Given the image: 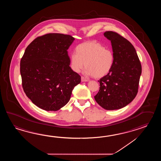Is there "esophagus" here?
Returning a JSON list of instances; mask_svg holds the SVG:
<instances>
[{
  "instance_id": "34e87169",
  "label": "esophagus",
  "mask_w": 161,
  "mask_h": 161,
  "mask_svg": "<svg viewBox=\"0 0 161 161\" xmlns=\"http://www.w3.org/2000/svg\"><path fill=\"white\" fill-rule=\"evenodd\" d=\"M81 81H82V82H87L88 80L85 78L84 77L82 76V77H81Z\"/></svg>"
}]
</instances>
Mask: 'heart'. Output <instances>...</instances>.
Wrapping results in <instances>:
<instances>
[{
	"label": "heart",
	"instance_id": "1",
	"mask_svg": "<svg viewBox=\"0 0 161 161\" xmlns=\"http://www.w3.org/2000/svg\"><path fill=\"white\" fill-rule=\"evenodd\" d=\"M75 53L69 57L72 71L79 73L83 67L86 76L101 78L107 75L113 68L114 56L113 52L94 41H87L77 45Z\"/></svg>",
	"mask_w": 161,
	"mask_h": 161
}]
</instances>
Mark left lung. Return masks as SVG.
<instances>
[{
    "label": "left lung",
    "mask_w": 161,
    "mask_h": 161,
    "mask_svg": "<svg viewBox=\"0 0 161 161\" xmlns=\"http://www.w3.org/2000/svg\"><path fill=\"white\" fill-rule=\"evenodd\" d=\"M104 36L111 41L114 62L111 71L101 78L96 102L106 110L124 108L136 96L142 65L134 46L125 38L112 31Z\"/></svg>",
    "instance_id": "8db88e82"
}]
</instances>
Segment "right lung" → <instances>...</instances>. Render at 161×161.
<instances>
[{"instance_id": "right-lung-1", "label": "right lung", "mask_w": 161, "mask_h": 161, "mask_svg": "<svg viewBox=\"0 0 161 161\" xmlns=\"http://www.w3.org/2000/svg\"><path fill=\"white\" fill-rule=\"evenodd\" d=\"M75 38L49 33L38 37L25 49L20 63L24 91L42 109L56 111L69 103L80 76L69 67L67 49Z\"/></svg>"}]
</instances>
